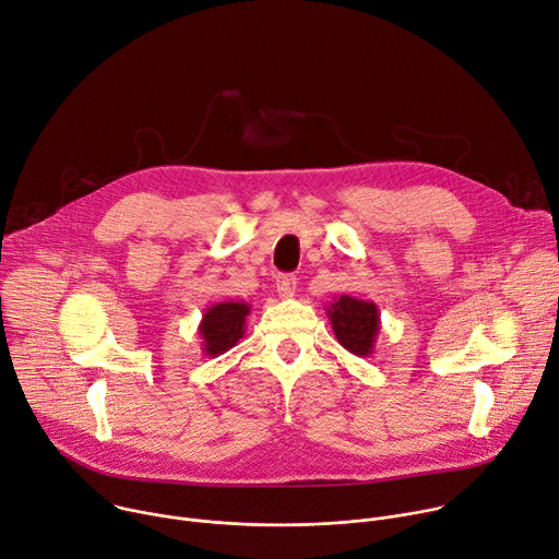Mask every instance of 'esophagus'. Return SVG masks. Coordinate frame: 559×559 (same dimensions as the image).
<instances>
[{
  "instance_id": "34e87169",
  "label": "esophagus",
  "mask_w": 559,
  "mask_h": 559,
  "mask_svg": "<svg viewBox=\"0 0 559 559\" xmlns=\"http://www.w3.org/2000/svg\"><path fill=\"white\" fill-rule=\"evenodd\" d=\"M296 276H292V274H281L278 278H276V292H278V296L281 298H292L294 296V292H296Z\"/></svg>"
}]
</instances>
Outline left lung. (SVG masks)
Returning <instances> with one entry per match:
<instances>
[{"instance_id": "1", "label": "left lung", "mask_w": 559, "mask_h": 559, "mask_svg": "<svg viewBox=\"0 0 559 559\" xmlns=\"http://www.w3.org/2000/svg\"><path fill=\"white\" fill-rule=\"evenodd\" d=\"M336 341L354 356L369 358L376 349L380 332V311L371 300H360L343 294L325 307Z\"/></svg>"}]
</instances>
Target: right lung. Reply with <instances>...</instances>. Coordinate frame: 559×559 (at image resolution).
I'll list each match as a JSON object with an SVG mask.
<instances>
[{
    "label": "right lung",
    "instance_id": "add662e5",
    "mask_svg": "<svg viewBox=\"0 0 559 559\" xmlns=\"http://www.w3.org/2000/svg\"><path fill=\"white\" fill-rule=\"evenodd\" d=\"M250 305L243 300H223L205 309L199 336L203 338V354L216 358L231 349L246 334V318L250 316Z\"/></svg>",
    "mask_w": 559,
    "mask_h": 559
}]
</instances>
